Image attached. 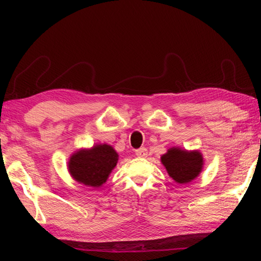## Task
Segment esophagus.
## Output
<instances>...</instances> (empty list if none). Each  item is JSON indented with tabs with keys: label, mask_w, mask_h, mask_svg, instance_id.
I'll list each match as a JSON object with an SVG mask.
<instances>
[{
	"label": "esophagus",
	"mask_w": 261,
	"mask_h": 261,
	"mask_svg": "<svg viewBox=\"0 0 261 261\" xmlns=\"http://www.w3.org/2000/svg\"><path fill=\"white\" fill-rule=\"evenodd\" d=\"M139 155H145V154H141V153H139Z\"/></svg>",
	"instance_id": "esophagus-1"
}]
</instances>
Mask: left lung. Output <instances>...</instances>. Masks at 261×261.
I'll return each instance as SVG.
<instances>
[{
    "instance_id": "8db88e82",
    "label": "left lung",
    "mask_w": 261,
    "mask_h": 261,
    "mask_svg": "<svg viewBox=\"0 0 261 261\" xmlns=\"http://www.w3.org/2000/svg\"><path fill=\"white\" fill-rule=\"evenodd\" d=\"M118 162V153L112 145L95 144L79 148L70 155L68 171L76 182L92 188H101Z\"/></svg>"
}]
</instances>
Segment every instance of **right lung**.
Returning <instances> with one entry per match:
<instances>
[{
  "label": "right lung",
  "instance_id": "obj_1",
  "mask_svg": "<svg viewBox=\"0 0 261 261\" xmlns=\"http://www.w3.org/2000/svg\"><path fill=\"white\" fill-rule=\"evenodd\" d=\"M161 163L176 183L187 184L197 178L202 171L204 158L198 149L188 151L174 146L161 156Z\"/></svg>",
  "mask_w": 261,
  "mask_h": 261
}]
</instances>
